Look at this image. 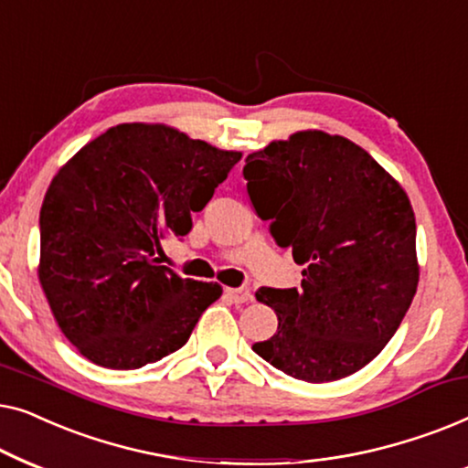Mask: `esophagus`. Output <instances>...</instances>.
<instances>
[{
  "instance_id": "34e87169",
  "label": "esophagus",
  "mask_w": 468,
  "mask_h": 468,
  "mask_svg": "<svg viewBox=\"0 0 468 468\" xmlns=\"http://www.w3.org/2000/svg\"><path fill=\"white\" fill-rule=\"evenodd\" d=\"M226 296L236 304H245L251 300V290H249V287H228Z\"/></svg>"
}]
</instances>
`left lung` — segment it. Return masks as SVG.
<instances>
[{"instance_id":"8db88e82","label":"left lung","mask_w":468,"mask_h":468,"mask_svg":"<svg viewBox=\"0 0 468 468\" xmlns=\"http://www.w3.org/2000/svg\"><path fill=\"white\" fill-rule=\"evenodd\" d=\"M247 194L300 287H261L277 332L253 351L300 381L354 375L381 354L418 290L415 217L399 183L343 136L298 132L245 159Z\"/></svg>"}]
</instances>
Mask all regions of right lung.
<instances>
[{"label": "right lung", "mask_w": 468, "mask_h": 468, "mask_svg": "<svg viewBox=\"0 0 468 468\" xmlns=\"http://www.w3.org/2000/svg\"><path fill=\"white\" fill-rule=\"evenodd\" d=\"M240 153L165 125L123 123L82 146L40 210V274L69 343L104 368L133 370L189 341L221 285L159 264L165 236L191 232Z\"/></svg>", "instance_id": "right-lung-1"}]
</instances>
